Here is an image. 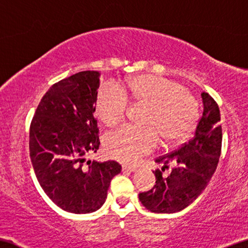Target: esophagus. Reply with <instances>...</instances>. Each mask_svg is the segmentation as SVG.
Here are the masks:
<instances>
[{"mask_svg": "<svg viewBox=\"0 0 248 248\" xmlns=\"http://www.w3.org/2000/svg\"><path fill=\"white\" fill-rule=\"evenodd\" d=\"M123 171H129V172H135L137 171V168L130 167V166H123Z\"/></svg>", "mask_w": 248, "mask_h": 248, "instance_id": "34e87169", "label": "esophagus"}]
</instances>
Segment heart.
I'll use <instances>...</instances> for the list:
<instances>
[{
	"instance_id": "obj_1",
	"label": "heart",
	"mask_w": 248,
	"mask_h": 248,
	"mask_svg": "<svg viewBox=\"0 0 248 248\" xmlns=\"http://www.w3.org/2000/svg\"><path fill=\"white\" fill-rule=\"evenodd\" d=\"M128 98L135 103L149 105L145 124L149 128L124 125L106 137L107 154L120 162L134 164L156 147L160 132L167 141L187 137L198 119V105L189 92L178 82L154 75L132 78L121 89L107 84L99 89L95 110L109 127L124 119L129 108Z\"/></svg>"
}]
</instances>
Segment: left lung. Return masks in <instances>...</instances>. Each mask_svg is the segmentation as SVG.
<instances>
[{
    "mask_svg": "<svg viewBox=\"0 0 248 248\" xmlns=\"http://www.w3.org/2000/svg\"><path fill=\"white\" fill-rule=\"evenodd\" d=\"M204 111L189 141L173 151L157 158L161 170L173 168L168 177L155 171L156 185L139 194L141 204L153 213L172 214L186 208L197 199L208 185L218 165L221 149L220 112L208 93H202Z\"/></svg>",
    "mask_w": 248,
    "mask_h": 248,
    "instance_id": "left-lung-1",
    "label": "left lung"
}]
</instances>
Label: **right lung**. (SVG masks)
I'll return each instance as SVG.
<instances>
[{"instance_id":"right-lung-1","label":"right lung","mask_w":248,"mask_h":248,"mask_svg":"<svg viewBox=\"0 0 248 248\" xmlns=\"http://www.w3.org/2000/svg\"><path fill=\"white\" fill-rule=\"evenodd\" d=\"M100 73L82 71L53 84L30 127V157L44 193L65 212L89 214L105 204L110 182L120 173L114 160L86 159L100 146L95 98Z\"/></svg>"}]
</instances>
